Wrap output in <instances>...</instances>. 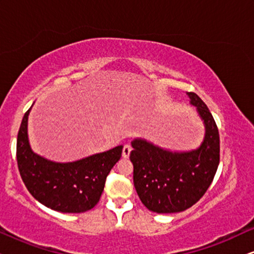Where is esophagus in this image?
<instances>
[{
	"instance_id": "34e87169",
	"label": "esophagus",
	"mask_w": 254,
	"mask_h": 254,
	"mask_svg": "<svg viewBox=\"0 0 254 254\" xmlns=\"http://www.w3.org/2000/svg\"><path fill=\"white\" fill-rule=\"evenodd\" d=\"M130 151H131V147L129 144H125L124 145V149H123V157L124 158H128L130 155Z\"/></svg>"
}]
</instances>
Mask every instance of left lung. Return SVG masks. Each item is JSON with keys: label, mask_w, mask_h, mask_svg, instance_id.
<instances>
[{"label": "left lung", "mask_w": 254, "mask_h": 254, "mask_svg": "<svg viewBox=\"0 0 254 254\" xmlns=\"http://www.w3.org/2000/svg\"><path fill=\"white\" fill-rule=\"evenodd\" d=\"M187 96L204 127L199 147L179 151L143 137L131 141L135 190L154 213H179L192 207L210 186L220 163V135L214 118L196 93L187 92Z\"/></svg>", "instance_id": "1"}]
</instances>
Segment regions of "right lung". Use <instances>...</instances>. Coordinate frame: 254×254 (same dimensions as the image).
I'll use <instances>...</instances> for the list:
<instances>
[{
	"instance_id": "add662e5",
	"label": "right lung",
	"mask_w": 254,
	"mask_h": 254,
	"mask_svg": "<svg viewBox=\"0 0 254 254\" xmlns=\"http://www.w3.org/2000/svg\"><path fill=\"white\" fill-rule=\"evenodd\" d=\"M33 106V105H32ZM24 114L17 136L20 177L34 199L61 213H84L98 203L106 177L121 157L123 145L74 162H54L33 151L29 116Z\"/></svg>"
}]
</instances>
